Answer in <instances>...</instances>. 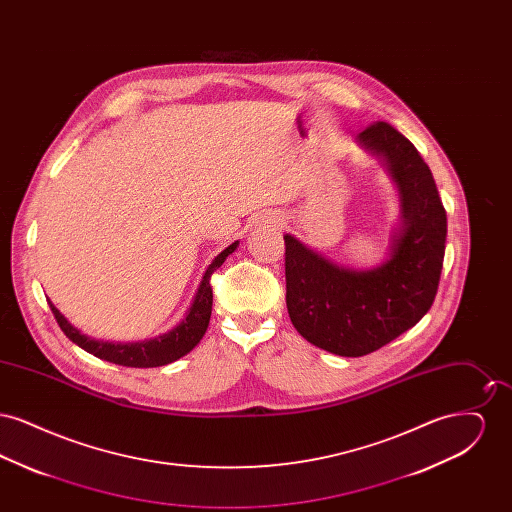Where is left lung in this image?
Returning a JSON list of instances; mask_svg holds the SVG:
<instances>
[{
    "label": "left lung",
    "mask_w": 512,
    "mask_h": 512,
    "mask_svg": "<svg viewBox=\"0 0 512 512\" xmlns=\"http://www.w3.org/2000/svg\"><path fill=\"white\" fill-rule=\"evenodd\" d=\"M359 140L386 159L401 190L405 222L390 261L355 272L284 236L292 324L305 340L341 357H363L384 347L430 311L447 236L445 207L418 149L384 121L368 124Z\"/></svg>",
    "instance_id": "1"
}]
</instances>
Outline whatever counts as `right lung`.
<instances>
[{"label":"right lung","instance_id":"1","mask_svg":"<svg viewBox=\"0 0 512 512\" xmlns=\"http://www.w3.org/2000/svg\"><path fill=\"white\" fill-rule=\"evenodd\" d=\"M236 247H238V242L228 245L222 253L215 257V261L209 265L201 284H199V290L195 293L194 303H192L186 318L176 328H172L171 332H167L155 340L138 341V343H107V341L92 340L73 328L67 322V318L53 307L51 301H48L49 309L57 320L59 328L65 332V336L98 359L115 363V365L132 366V368L169 365L172 361L190 353L203 338V334L209 326L211 307H213L211 276Z\"/></svg>","mask_w":512,"mask_h":512}]
</instances>
